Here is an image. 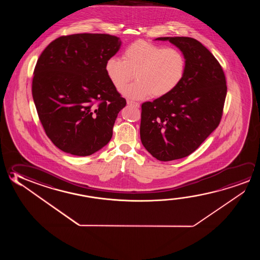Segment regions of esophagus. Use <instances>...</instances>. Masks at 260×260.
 I'll return each mask as SVG.
<instances>
[{
  "label": "esophagus",
  "mask_w": 260,
  "mask_h": 260,
  "mask_svg": "<svg viewBox=\"0 0 260 260\" xmlns=\"http://www.w3.org/2000/svg\"><path fill=\"white\" fill-rule=\"evenodd\" d=\"M127 103H128V105H132V106L137 107V108L140 107V103L133 102V101H131V100H128Z\"/></svg>",
  "instance_id": "1"
}]
</instances>
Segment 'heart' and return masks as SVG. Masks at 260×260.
Returning <instances> with one entry per match:
<instances>
[{"mask_svg":"<svg viewBox=\"0 0 260 260\" xmlns=\"http://www.w3.org/2000/svg\"><path fill=\"white\" fill-rule=\"evenodd\" d=\"M186 59L179 49L137 41L125 48L122 59L112 56L105 72L112 85L121 89L133 78L137 81L121 90L132 100L163 97L173 91L183 79Z\"/></svg>","mask_w":260,"mask_h":260,"instance_id":"b5f03b06","label":"heart"}]
</instances>
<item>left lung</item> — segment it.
Masks as SVG:
<instances>
[{"instance_id":"8db88e82","label":"left lung","mask_w":260,"mask_h":260,"mask_svg":"<svg viewBox=\"0 0 260 260\" xmlns=\"http://www.w3.org/2000/svg\"><path fill=\"white\" fill-rule=\"evenodd\" d=\"M179 48L186 71L166 96L141 106V140L160 161L187 157L217 128L226 95L224 72L212 53L189 37H159Z\"/></svg>"}]
</instances>
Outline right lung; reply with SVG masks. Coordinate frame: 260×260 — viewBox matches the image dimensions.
<instances>
[{"label":"right lung","instance_id":"right-lung-1","mask_svg":"<svg viewBox=\"0 0 260 260\" xmlns=\"http://www.w3.org/2000/svg\"><path fill=\"white\" fill-rule=\"evenodd\" d=\"M120 46V39L110 35L61 36L37 60L34 102L49 139L64 152L89 156L111 141L126 100L109 80L105 63Z\"/></svg>","mask_w":260,"mask_h":260}]
</instances>
